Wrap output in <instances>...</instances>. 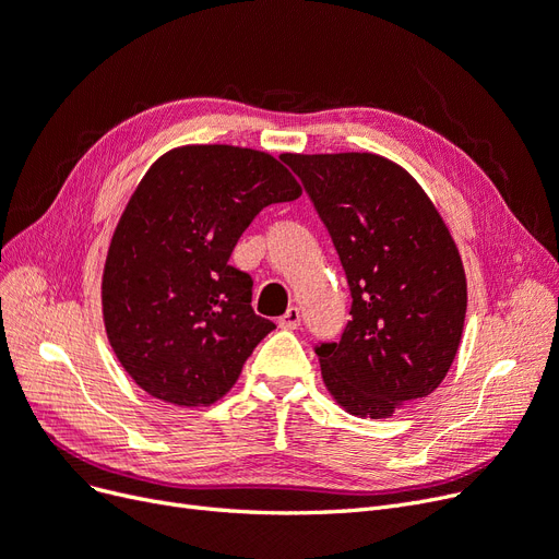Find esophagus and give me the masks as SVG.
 Returning a JSON list of instances; mask_svg holds the SVG:
<instances>
[{
	"instance_id": "34e87169",
	"label": "esophagus",
	"mask_w": 559,
	"mask_h": 559,
	"mask_svg": "<svg viewBox=\"0 0 559 559\" xmlns=\"http://www.w3.org/2000/svg\"><path fill=\"white\" fill-rule=\"evenodd\" d=\"M299 324H301V313H299L297 306H290V308H287V311L278 318V326H281V329H297Z\"/></svg>"
}]
</instances>
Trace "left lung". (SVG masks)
I'll return each instance as SVG.
<instances>
[{"label":"left lung","mask_w":559,"mask_h":559,"mask_svg":"<svg viewBox=\"0 0 559 559\" xmlns=\"http://www.w3.org/2000/svg\"><path fill=\"white\" fill-rule=\"evenodd\" d=\"M326 225L353 308L316 347L322 380L355 417L426 399L456 359L467 281L449 227L417 179L378 154H283Z\"/></svg>","instance_id":"1"}]
</instances>
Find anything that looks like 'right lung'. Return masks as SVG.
I'll return each mask as SVG.
<instances>
[{
    "label": "right lung",
    "instance_id": "1",
    "mask_svg": "<svg viewBox=\"0 0 559 559\" xmlns=\"http://www.w3.org/2000/svg\"><path fill=\"white\" fill-rule=\"evenodd\" d=\"M301 186L266 152L183 144L154 160L123 210L100 281L106 334L133 382L179 407L212 405L276 329L255 316L233 248Z\"/></svg>",
    "mask_w": 559,
    "mask_h": 559
}]
</instances>
